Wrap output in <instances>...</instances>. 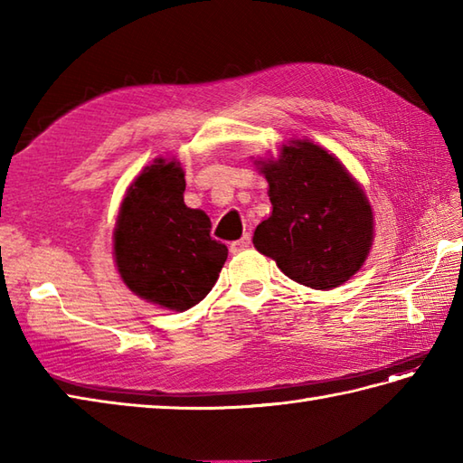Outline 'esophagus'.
<instances>
[{"label": "esophagus", "instance_id": "esophagus-1", "mask_svg": "<svg viewBox=\"0 0 463 463\" xmlns=\"http://www.w3.org/2000/svg\"><path fill=\"white\" fill-rule=\"evenodd\" d=\"M249 247H250V234H244L242 239L231 242V252H241V250L249 249Z\"/></svg>", "mask_w": 463, "mask_h": 463}]
</instances>
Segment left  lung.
<instances>
[{"instance_id": "obj_1", "label": "left lung", "mask_w": 463, "mask_h": 463, "mask_svg": "<svg viewBox=\"0 0 463 463\" xmlns=\"http://www.w3.org/2000/svg\"><path fill=\"white\" fill-rule=\"evenodd\" d=\"M272 214L254 231V247L304 287L328 290L356 272L372 247L366 194L322 146L297 141L262 165Z\"/></svg>"}]
</instances>
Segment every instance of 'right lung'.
<instances>
[{"label": "right lung", "mask_w": 463, "mask_h": 463, "mask_svg": "<svg viewBox=\"0 0 463 463\" xmlns=\"http://www.w3.org/2000/svg\"><path fill=\"white\" fill-rule=\"evenodd\" d=\"M179 163L156 159L123 199L115 260L135 294L169 310H189L214 287L229 249L211 237V219L183 201Z\"/></svg>", "instance_id": "obj_1"}]
</instances>
